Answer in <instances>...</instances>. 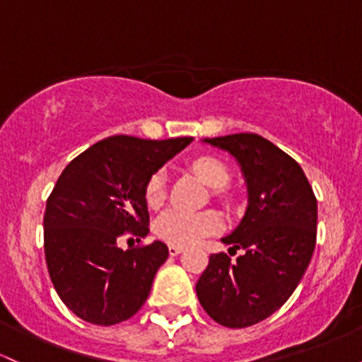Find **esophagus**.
<instances>
[{"label":"esophagus","instance_id":"1","mask_svg":"<svg viewBox=\"0 0 362 362\" xmlns=\"http://www.w3.org/2000/svg\"><path fill=\"white\" fill-rule=\"evenodd\" d=\"M182 251H184V247H182V245H170V247H168L170 256H178V254H180Z\"/></svg>","mask_w":362,"mask_h":362}]
</instances>
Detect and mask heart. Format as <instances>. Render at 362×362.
Listing matches in <instances>:
<instances>
[{
  "mask_svg": "<svg viewBox=\"0 0 362 362\" xmlns=\"http://www.w3.org/2000/svg\"><path fill=\"white\" fill-rule=\"evenodd\" d=\"M194 172L206 185L221 189L228 184L230 172L220 160L213 156H201L192 161ZM144 199L149 208L156 209L166 199V172L158 170L149 177L144 189ZM223 225V220L216 211L187 213L182 209H168L160 214L154 223V232L161 240L170 245H194L206 237L213 235Z\"/></svg>",
  "mask_w": 362,
  "mask_h": 362,
  "instance_id": "b5f03b06",
  "label": "heart"
}]
</instances>
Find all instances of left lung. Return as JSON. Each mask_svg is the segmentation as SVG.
Returning a JSON list of instances; mask_svg holds the SVG:
<instances>
[{"instance_id": "1", "label": "left lung", "mask_w": 362, "mask_h": 362, "mask_svg": "<svg viewBox=\"0 0 362 362\" xmlns=\"http://www.w3.org/2000/svg\"><path fill=\"white\" fill-rule=\"evenodd\" d=\"M204 141L239 161L249 206L221 239L244 254L237 261L211 254L196 284L197 299L216 323L245 328L278 311L303 280L316 247L317 201L299 163L268 139L232 134Z\"/></svg>"}]
</instances>
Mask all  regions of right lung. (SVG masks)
I'll return each instance as SVG.
<instances>
[{"label":"right lung","mask_w":362,"mask_h":362,"mask_svg":"<svg viewBox=\"0 0 362 362\" xmlns=\"http://www.w3.org/2000/svg\"><path fill=\"white\" fill-rule=\"evenodd\" d=\"M190 141L113 136L74 158L59 175L46 202L45 254L54 291L74 315L111 327L146 303L168 247L156 240L122 251L117 239L148 235L146 184Z\"/></svg>","instance_id":"right-lung-1"}]
</instances>
